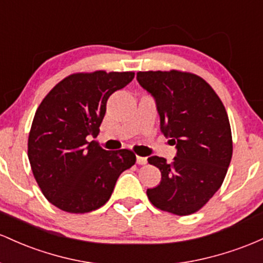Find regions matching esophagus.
Listing matches in <instances>:
<instances>
[{
  "label": "esophagus",
  "instance_id": "esophagus-1",
  "mask_svg": "<svg viewBox=\"0 0 263 263\" xmlns=\"http://www.w3.org/2000/svg\"><path fill=\"white\" fill-rule=\"evenodd\" d=\"M147 163L146 158H144V156H137V164L138 165H145Z\"/></svg>",
  "mask_w": 263,
  "mask_h": 263
}]
</instances>
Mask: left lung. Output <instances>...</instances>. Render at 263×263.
<instances>
[{"label": "left lung", "instance_id": "left-lung-1", "mask_svg": "<svg viewBox=\"0 0 263 263\" xmlns=\"http://www.w3.org/2000/svg\"><path fill=\"white\" fill-rule=\"evenodd\" d=\"M137 81L155 100L160 130L175 145L173 163L147 158L161 181L146 195L163 211L184 216L201 209L222 185L232 158L229 117L217 94L191 73L139 72Z\"/></svg>", "mask_w": 263, "mask_h": 263}]
</instances>
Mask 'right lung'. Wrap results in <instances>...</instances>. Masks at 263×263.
I'll return each mask as SVG.
<instances>
[{"mask_svg":"<svg viewBox=\"0 0 263 263\" xmlns=\"http://www.w3.org/2000/svg\"><path fill=\"white\" fill-rule=\"evenodd\" d=\"M134 78L133 72L72 74L47 94L34 114L28 159L38 186L61 210L84 214L104 205L118 178L135 164L130 150L107 152L96 138L108 98Z\"/></svg>","mask_w":263,"mask_h":263,"instance_id":"add662e5","label":"right lung"}]
</instances>
